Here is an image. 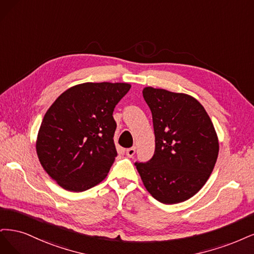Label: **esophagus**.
Wrapping results in <instances>:
<instances>
[{
  "label": "esophagus",
  "instance_id": "esophagus-1",
  "mask_svg": "<svg viewBox=\"0 0 254 254\" xmlns=\"http://www.w3.org/2000/svg\"><path fill=\"white\" fill-rule=\"evenodd\" d=\"M126 153H127V155L128 157H133L134 155H135V153H136V146H133V148L127 149V150L126 151Z\"/></svg>",
  "mask_w": 254,
  "mask_h": 254
}]
</instances>
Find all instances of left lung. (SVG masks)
Masks as SVG:
<instances>
[{"mask_svg": "<svg viewBox=\"0 0 254 254\" xmlns=\"http://www.w3.org/2000/svg\"><path fill=\"white\" fill-rule=\"evenodd\" d=\"M142 94L152 112L155 152L146 163L136 162V169L155 199L167 204L185 201L201 189L214 169L216 130L190 95L151 86Z\"/></svg>", "mask_w": 254, "mask_h": 254, "instance_id": "left-lung-1", "label": "left lung"}]
</instances>
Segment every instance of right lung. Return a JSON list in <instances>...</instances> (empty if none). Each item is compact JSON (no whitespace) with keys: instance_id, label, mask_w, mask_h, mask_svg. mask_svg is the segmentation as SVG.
Wrapping results in <instances>:
<instances>
[{"instance_id":"add662e5","label":"right lung","mask_w":254,"mask_h":254,"mask_svg":"<svg viewBox=\"0 0 254 254\" xmlns=\"http://www.w3.org/2000/svg\"><path fill=\"white\" fill-rule=\"evenodd\" d=\"M129 88L128 83L77 84L47 110L36 150L41 166L63 189L82 192L108 175L117 156L113 112Z\"/></svg>"}]
</instances>
